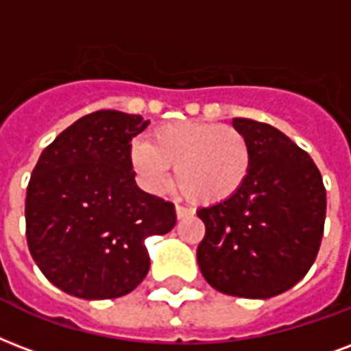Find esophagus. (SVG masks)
I'll return each instance as SVG.
<instances>
[{
  "label": "esophagus",
  "mask_w": 351,
  "mask_h": 351,
  "mask_svg": "<svg viewBox=\"0 0 351 351\" xmlns=\"http://www.w3.org/2000/svg\"><path fill=\"white\" fill-rule=\"evenodd\" d=\"M176 219H186V217H191L195 211L191 208H186V206H176Z\"/></svg>",
  "instance_id": "1"
}]
</instances>
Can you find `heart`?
<instances>
[{
    "label": "heart",
    "instance_id": "b5f03b06",
    "mask_svg": "<svg viewBox=\"0 0 351 351\" xmlns=\"http://www.w3.org/2000/svg\"><path fill=\"white\" fill-rule=\"evenodd\" d=\"M130 165L149 191H160L175 167V187L199 206L228 202L252 169V147L234 127L206 121H173L158 127L149 143L130 149Z\"/></svg>",
    "mask_w": 351,
    "mask_h": 351
}]
</instances>
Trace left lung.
I'll list each match as a JSON object with an SVG mask.
<instances>
[{
	"instance_id": "left-lung-1",
	"label": "left lung",
	"mask_w": 351,
	"mask_h": 351,
	"mask_svg": "<svg viewBox=\"0 0 351 351\" xmlns=\"http://www.w3.org/2000/svg\"><path fill=\"white\" fill-rule=\"evenodd\" d=\"M252 147L239 193L200 208V272L219 293L265 300L294 287L315 263L324 234L326 189L311 156L278 128L234 117Z\"/></svg>"
}]
</instances>
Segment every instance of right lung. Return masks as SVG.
<instances>
[{"label": "right lung", "instance_id": "1", "mask_svg": "<svg viewBox=\"0 0 351 351\" xmlns=\"http://www.w3.org/2000/svg\"><path fill=\"white\" fill-rule=\"evenodd\" d=\"M136 114L80 117L40 154L25 199L27 245L55 287L84 300L119 298L149 272L145 239L175 228V206L138 187Z\"/></svg>", "mask_w": 351, "mask_h": 351}]
</instances>
